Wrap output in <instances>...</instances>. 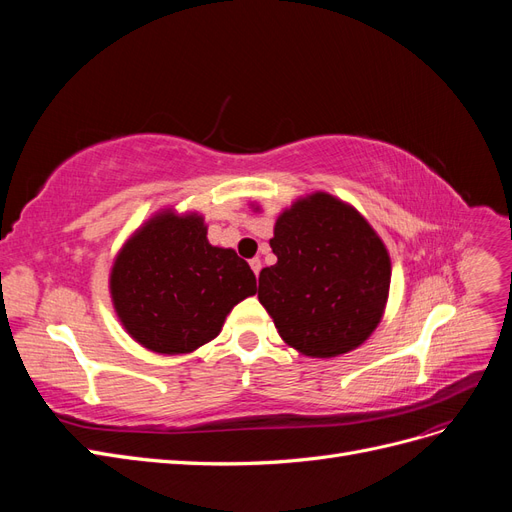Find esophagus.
<instances>
[{"label":"esophagus","instance_id":"1","mask_svg":"<svg viewBox=\"0 0 512 512\" xmlns=\"http://www.w3.org/2000/svg\"><path fill=\"white\" fill-rule=\"evenodd\" d=\"M250 267H252V271L256 273V277H258V273H260V269H262L260 258H252V260H250Z\"/></svg>","mask_w":512,"mask_h":512}]
</instances>
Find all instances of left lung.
Here are the masks:
<instances>
[{
	"label": "left lung",
	"mask_w": 512,
	"mask_h": 512,
	"mask_svg": "<svg viewBox=\"0 0 512 512\" xmlns=\"http://www.w3.org/2000/svg\"><path fill=\"white\" fill-rule=\"evenodd\" d=\"M260 271L258 301L284 342L312 359L359 348L380 324L391 258L378 232L352 205L327 192L280 213Z\"/></svg>",
	"instance_id": "8db88e82"
}]
</instances>
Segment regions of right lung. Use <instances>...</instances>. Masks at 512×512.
Returning a JSON list of instances; mask_svg holds the SVG:
<instances>
[{
	"label": "right lung",
	"mask_w": 512,
	"mask_h": 512,
	"mask_svg": "<svg viewBox=\"0 0 512 512\" xmlns=\"http://www.w3.org/2000/svg\"><path fill=\"white\" fill-rule=\"evenodd\" d=\"M111 299L134 342L188 354L222 331L230 309L256 294V275L235 250L207 239L203 215H153L119 250Z\"/></svg>",
	"instance_id": "right-lung-1"
}]
</instances>
